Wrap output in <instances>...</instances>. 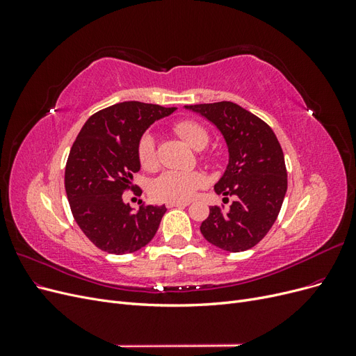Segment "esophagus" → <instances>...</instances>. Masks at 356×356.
<instances>
[{
    "instance_id": "obj_1",
    "label": "esophagus",
    "mask_w": 356,
    "mask_h": 356,
    "mask_svg": "<svg viewBox=\"0 0 356 356\" xmlns=\"http://www.w3.org/2000/svg\"><path fill=\"white\" fill-rule=\"evenodd\" d=\"M188 207V202H168L166 208H186Z\"/></svg>"
}]
</instances>
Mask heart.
Instances as JSON below:
<instances>
[{
    "label": "heart",
    "mask_w": 356,
    "mask_h": 356,
    "mask_svg": "<svg viewBox=\"0 0 356 356\" xmlns=\"http://www.w3.org/2000/svg\"><path fill=\"white\" fill-rule=\"evenodd\" d=\"M174 132L196 149L207 147L209 136L207 129L193 120H179L174 126ZM138 161L143 169L153 170L157 166L156 139L152 134H144L136 147ZM207 184V178L197 170L181 172L166 170L157 177L152 184V195L159 200L169 202H187Z\"/></svg>",
    "instance_id": "1"
}]
</instances>
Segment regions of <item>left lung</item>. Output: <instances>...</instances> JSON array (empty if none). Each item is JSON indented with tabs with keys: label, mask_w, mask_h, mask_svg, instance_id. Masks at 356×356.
<instances>
[{
	"label": "left lung",
	"mask_w": 356,
	"mask_h": 356,
	"mask_svg": "<svg viewBox=\"0 0 356 356\" xmlns=\"http://www.w3.org/2000/svg\"><path fill=\"white\" fill-rule=\"evenodd\" d=\"M217 126L229 145L230 161L215 184L230 196L225 211L211 207L200 225L203 238L229 252L251 250L272 229L288 187L284 152L272 127L238 104L221 101L187 105ZM224 203L229 197L222 199Z\"/></svg>",
	"instance_id": "8db88e82"
}]
</instances>
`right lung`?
Segmentation results:
<instances>
[{
	"label": "right lung",
	"instance_id": "1",
	"mask_svg": "<svg viewBox=\"0 0 356 356\" xmlns=\"http://www.w3.org/2000/svg\"><path fill=\"white\" fill-rule=\"evenodd\" d=\"M174 110L120 102L90 115L75 138L65 166V191L74 220L99 250L131 254L154 238L165 204H143L135 211L122 196L129 190L136 193L132 179L141 168L136 147L144 131Z\"/></svg>",
	"mask_w": 356,
	"mask_h": 356
}]
</instances>
